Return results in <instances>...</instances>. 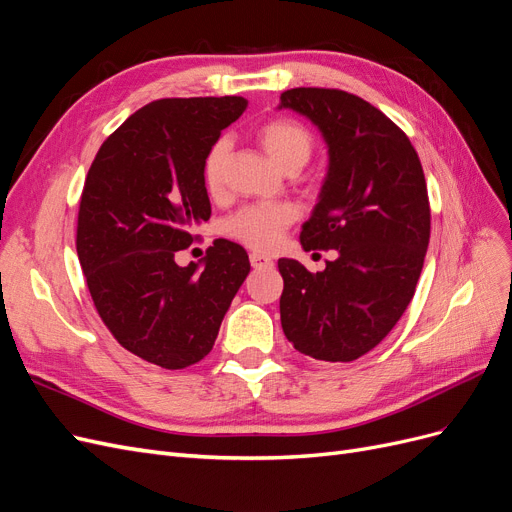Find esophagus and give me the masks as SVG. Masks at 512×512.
<instances>
[{"mask_svg": "<svg viewBox=\"0 0 512 512\" xmlns=\"http://www.w3.org/2000/svg\"><path fill=\"white\" fill-rule=\"evenodd\" d=\"M250 262H252L254 269H269V267H273V260L269 256H265V254H258V252L250 254Z\"/></svg>", "mask_w": 512, "mask_h": 512, "instance_id": "obj_1", "label": "esophagus"}]
</instances>
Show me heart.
Returning a JSON list of instances; mask_svg holds the SVG:
<instances>
[{
	"label": "heart",
	"mask_w": 512,
	"mask_h": 512,
	"mask_svg": "<svg viewBox=\"0 0 512 512\" xmlns=\"http://www.w3.org/2000/svg\"><path fill=\"white\" fill-rule=\"evenodd\" d=\"M258 141L277 166L303 168L314 151V138L297 121L271 119L258 128ZM230 151L226 136L218 138L203 160V183L209 194H218L224 181V166ZM299 218V209L290 203H254L235 211L224 222V235L254 250H273L282 241L284 230Z\"/></svg>",
	"instance_id": "obj_1"
}]
</instances>
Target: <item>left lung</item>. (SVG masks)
<instances>
[{"label": "left lung", "mask_w": 512, "mask_h": 512, "mask_svg": "<svg viewBox=\"0 0 512 512\" xmlns=\"http://www.w3.org/2000/svg\"><path fill=\"white\" fill-rule=\"evenodd\" d=\"M280 108L307 117L329 147L303 250H337L318 273L277 260L282 329L312 359L348 363L376 348L414 297L431 228L423 166L410 138L348 91L288 89Z\"/></svg>", "instance_id": "1"}]
</instances>
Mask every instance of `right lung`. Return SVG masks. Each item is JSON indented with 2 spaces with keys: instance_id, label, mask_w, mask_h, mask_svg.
I'll use <instances>...</instances> for the list:
<instances>
[{
  "instance_id": "right-lung-1",
  "label": "right lung",
  "mask_w": 512,
  "mask_h": 512,
  "mask_svg": "<svg viewBox=\"0 0 512 512\" xmlns=\"http://www.w3.org/2000/svg\"><path fill=\"white\" fill-rule=\"evenodd\" d=\"M245 98H166L138 108L106 138L79 207L76 252L91 299L117 342L164 369L211 352L250 273L239 243L213 241L198 267H179L192 226L211 218L203 160Z\"/></svg>"
}]
</instances>
